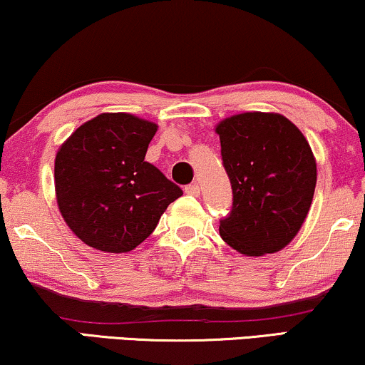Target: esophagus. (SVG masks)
<instances>
[{
    "mask_svg": "<svg viewBox=\"0 0 365 365\" xmlns=\"http://www.w3.org/2000/svg\"><path fill=\"white\" fill-rule=\"evenodd\" d=\"M185 192L188 193V195H198V193H200V185H198L197 182H193V183H190V185H187L185 187Z\"/></svg>",
    "mask_w": 365,
    "mask_h": 365,
    "instance_id": "esophagus-1",
    "label": "esophagus"
}]
</instances>
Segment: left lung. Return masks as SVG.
Returning a JSON list of instances; mask_svg holds the SVG:
<instances>
[{
  "label": "left lung",
  "mask_w": 365,
  "mask_h": 365,
  "mask_svg": "<svg viewBox=\"0 0 365 365\" xmlns=\"http://www.w3.org/2000/svg\"><path fill=\"white\" fill-rule=\"evenodd\" d=\"M215 131L232 187L220 236L246 256L281 251L305 222L315 193L317 163L307 138L276 113L236 114Z\"/></svg>",
  "instance_id": "1"
}]
</instances>
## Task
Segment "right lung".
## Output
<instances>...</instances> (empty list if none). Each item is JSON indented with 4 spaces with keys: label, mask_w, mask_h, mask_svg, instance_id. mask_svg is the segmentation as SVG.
<instances>
[{
    "label": "right lung",
    "mask_w": 365,
    "mask_h": 365,
    "mask_svg": "<svg viewBox=\"0 0 365 365\" xmlns=\"http://www.w3.org/2000/svg\"><path fill=\"white\" fill-rule=\"evenodd\" d=\"M155 123L103 113L72 133L55 156L58 210L72 232L104 252H128L153 232L182 188L145 161Z\"/></svg>",
    "instance_id": "1"
}]
</instances>
